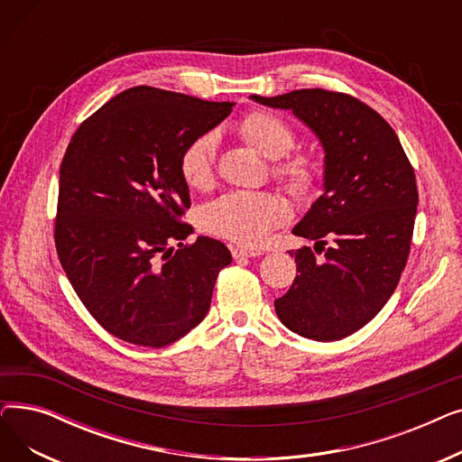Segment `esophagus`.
<instances>
[{
  "label": "esophagus",
  "mask_w": 462,
  "mask_h": 462,
  "mask_svg": "<svg viewBox=\"0 0 462 462\" xmlns=\"http://www.w3.org/2000/svg\"><path fill=\"white\" fill-rule=\"evenodd\" d=\"M234 260H241V258H253V256H260V251H253V249H244V247H230Z\"/></svg>",
  "instance_id": "obj_1"
}]
</instances>
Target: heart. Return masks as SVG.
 <instances>
[{
    "label": "heart",
    "mask_w": 462,
    "mask_h": 462,
    "mask_svg": "<svg viewBox=\"0 0 462 462\" xmlns=\"http://www.w3.org/2000/svg\"><path fill=\"white\" fill-rule=\"evenodd\" d=\"M241 134L253 148L270 161H281L296 145V134L284 119L254 112L241 124ZM218 136L209 131L194 138L181 153L180 170L190 189H206L213 181ZM277 178L296 194H307L317 181V166L307 157H296L277 164ZM286 221L281 200L260 192H230L204 208L202 228L241 247H260L270 232Z\"/></svg>",
    "instance_id": "heart-1"
}]
</instances>
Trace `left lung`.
<instances>
[{
	"label": "left lung",
	"instance_id": "1",
	"mask_svg": "<svg viewBox=\"0 0 462 462\" xmlns=\"http://www.w3.org/2000/svg\"><path fill=\"white\" fill-rule=\"evenodd\" d=\"M249 99L292 112L324 150L322 197L292 228L324 256L290 253L298 275L275 310L290 331L338 341L371 322L401 279L418 211L414 170L387 121L350 95L296 89Z\"/></svg>",
	"mask_w": 462,
	"mask_h": 462
}]
</instances>
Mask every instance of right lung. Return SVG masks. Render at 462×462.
I'll list each match as a JSON object with an SVG mask.
<instances>
[{
  "label": "right lung",
  "mask_w": 462,
  "mask_h": 462,
  "mask_svg": "<svg viewBox=\"0 0 462 462\" xmlns=\"http://www.w3.org/2000/svg\"><path fill=\"white\" fill-rule=\"evenodd\" d=\"M234 103L136 86L88 117L60 168L56 249L75 292L108 333L161 348L209 310L225 244L181 223L190 206L180 159ZM179 249L173 251V244Z\"/></svg>",
  "instance_id": "right-lung-1"
}]
</instances>
